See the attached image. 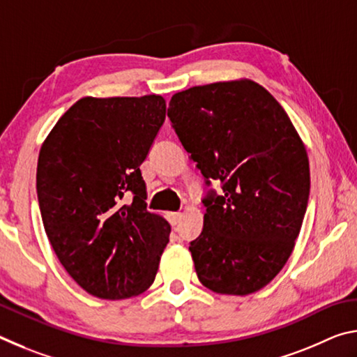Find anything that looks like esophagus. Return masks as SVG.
<instances>
[{
  "mask_svg": "<svg viewBox=\"0 0 357 357\" xmlns=\"http://www.w3.org/2000/svg\"><path fill=\"white\" fill-rule=\"evenodd\" d=\"M181 217H183V214H181V213H168L167 214V219H168V222L172 223L173 227L178 225V223L181 222Z\"/></svg>",
  "mask_w": 357,
  "mask_h": 357,
  "instance_id": "esophagus-1",
  "label": "esophagus"
}]
</instances>
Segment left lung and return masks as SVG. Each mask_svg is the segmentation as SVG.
Instances as JSON below:
<instances>
[{"instance_id":"left-lung-1","label":"left lung","mask_w":357,"mask_h":357,"mask_svg":"<svg viewBox=\"0 0 357 357\" xmlns=\"http://www.w3.org/2000/svg\"><path fill=\"white\" fill-rule=\"evenodd\" d=\"M204 183L200 236L190 241L204 287L245 296L285 266L310 193L307 151L282 105L250 80L219 82L176 93L167 110Z\"/></svg>"}]
</instances>
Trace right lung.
<instances>
[{
	"label": "right lung",
	"instance_id": "1",
	"mask_svg": "<svg viewBox=\"0 0 357 357\" xmlns=\"http://www.w3.org/2000/svg\"><path fill=\"white\" fill-rule=\"evenodd\" d=\"M165 100L83 98L48 134L39 153V209L68 274L100 299L148 289L172 228L146 211L140 165L165 121Z\"/></svg>",
	"mask_w": 357,
	"mask_h": 357
}]
</instances>
